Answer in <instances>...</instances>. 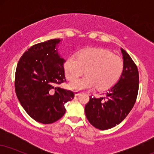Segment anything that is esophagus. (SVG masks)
<instances>
[{"instance_id":"1","label":"esophagus","mask_w":154,"mask_h":154,"mask_svg":"<svg viewBox=\"0 0 154 154\" xmlns=\"http://www.w3.org/2000/svg\"><path fill=\"white\" fill-rule=\"evenodd\" d=\"M80 94H81L80 92H79V91H75V96H78V95H80Z\"/></svg>"}]
</instances>
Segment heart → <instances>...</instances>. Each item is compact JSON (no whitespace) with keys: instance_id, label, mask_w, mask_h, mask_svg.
Instances as JSON below:
<instances>
[{"instance_id":"obj_1","label":"heart","mask_w":154,"mask_h":154,"mask_svg":"<svg viewBox=\"0 0 154 154\" xmlns=\"http://www.w3.org/2000/svg\"><path fill=\"white\" fill-rule=\"evenodd\" d=\"M65 74L69 80L77 78L85 71L87 75L76 79L69 84L74 91L99 90L111 88L118 80L122 72L123 63L119 56L99 48L85 49L78 56H71L65 61ZM86 70H85V69Z\"/></svg>"}]
</instances>
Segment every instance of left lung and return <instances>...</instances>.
<instances>
[{"label":"left lung","instance_id":"1","mask_svg":"<svg viewBox=\"0 0 154 154\" xmlns=\"http://www.w3.org/2000/svg\"><path fill=\"white\" fill-rule=\"evenodd\" d=\"M123 71L121 77L103 97H91L85 107L86 117L95 128L108 130L119 125L132 110L139 88L137 66L129 54L121 48Z\"/></svg>","mask_w":154,"mask_h":154}]
</instances>
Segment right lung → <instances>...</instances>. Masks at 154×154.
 <instances>
[{
  "label": "right lung",
  "instance_id": "obj_1",
  "mask_svg": "<svg viewBox=\"0 0 154 154\" xmlns=\"http://www.w3.org/2000/svg\"><path fill=\"white\" fill-rule=\"evenodd\" d=\"M60 39L35 44L19 59L15 74V91L21 105L38 122L54 123L66 112L65 103L75 97L72 91L57 87L66 81L65 60L57 51Z\"/></svg>",
  "mask_w": 154,
  "mask_h": 154
}]
</instances>
